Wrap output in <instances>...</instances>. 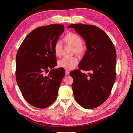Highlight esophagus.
Instances as JSON below:
<instances>
[{"label":"esophagus","instance_id":"34e87169","mask_svg":"<svg viewBox=\"0 0 133 133\" xmlns=\"http://www.w3.org/2000/svg\"><path fill=\"white\" fill-rule=\"evenodd\" d=\"M66 72L67 75H69V73H70V71H69V70H67V69H66Z\"/></svg>","mask_w":133,"mask_h":133}]
</instances>
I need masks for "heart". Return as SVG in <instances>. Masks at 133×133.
Returning a JSON list of instances; mask_svg holds the SVG:
<instances>
[{
    "label": "heart",
    "instance_id": "obj_1",
    "mask_svg": "<svg viewBox=\"0 0 133 133\" xmlns=\"http://www.w3.org/2000/svg\"><path fill=\"white\" fill-rule=\"evenodd\" d=\"M64 42L74 47L73 52L78 55H83L85 51V47L83 44L82 37L74 32H68L64 38ZM63 49V45L60 41L56 42L54 45V52L57 57H61ZM78 59L76 57H65L58 61V65L60 67L67 69H74L78 64Z\"/></svg>",
    "mask_w": 133,
    "mask_h": 133
}]
</instances>
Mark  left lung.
Masks as SVG:
<instances>
[{
    "label": "left lung",
    "mask_w": 133,
    "mask_h": 133,
    "mask_svg": "<svg viewBox=\"0 0 133 133\" xmlns=\"http://www.w3.org/2000/svg\"><path fill=\"white\" fill-rule=\"evenodd\" d=\"M68 28H74L84 38L87 49L79 69L70 72L74 96L83 108H95L107 99L115 83V48L108 35L95 26L75 24ZM81 70L91 73L86 75Z\"/></svg>",
    "instance_id": "1"
}]
</instances>
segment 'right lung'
Listing matches in <instances>:
<instances>
[{
  "instance_id": "right-lung-1",
  "label": "right lung",
  "mask_w": 133,
  "mask_h": 133,
  "mask_svg": "<svg viewBox=\"0 0 133 133\" xmlns=\"http://www.w3.org/2000/svg\"><path fill=\"white\" fill-rule=\"evenodd\" d=\"M64 25H49L34 29L25 38L16 55V78L25 99L31 106L45 108L56 99L65 71L50 70L56 65L54 45Z\"/></svg>"
}]
</instances>
